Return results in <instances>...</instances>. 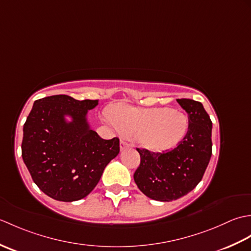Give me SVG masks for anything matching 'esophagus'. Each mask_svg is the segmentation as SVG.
Wrapping results in <instances>:
<instances>
[{"mask_svg": "<svg viewBox=\"0 0 251 251\" xmlns=\"http://www.w3.org/2000/svg\"><path fill=\"white\" fill-rule=\"evenodd\" d=\"M129 147H132L131 143L127 142V141H125V140H121V150H124V149L129 148Z\"/></svg>", "mask_w": 251, "mask_h": 251, "instance_id": "34e87169", "label": "esophagus"}]
</instances>
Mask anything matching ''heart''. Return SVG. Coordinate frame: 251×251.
Instances as JSON below:
<instances>
[{"label":"heart","mask_w":251,"mask_h":251,"mask_svg":"<svg viewBox=\"0 0 251 251\" xmlns=\"http://www.w3.org/2000/svg\"><path fill=\"white\" fill-rule=\"evenodd\" d=\"M110 121L123 134L137 138L140 145L153 152L177 146L188 129V117L182 112L166 108L140 109L120 103L109 111Z\"/></svg>","instance_id":"heart-1"}]
</instances>
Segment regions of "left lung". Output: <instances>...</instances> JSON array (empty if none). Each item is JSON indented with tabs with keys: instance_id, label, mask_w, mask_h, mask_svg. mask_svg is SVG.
<instances>
[{
	"instance_id": "8db88e82",
	"label": "left lung",
	"mask_w": 251,
	"mask_h": 251,
	"mask_svg": "<svg viewBox=\"0 0 251 251\" xmlns=\"http://www.w3.org/2000/svg\"><path fill=\"white\" fill-rule=\"evenodd\" d=\"M189 115L186 135L177 148L166 153L137 149L140 165L134 180L143 194L159 201H172L186 195L200 183L212 151V123L199 101L177 99Z\"/></svg>"
}]
</instances>
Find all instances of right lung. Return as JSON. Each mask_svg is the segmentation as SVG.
<instances>
[{"label": "right lung", "mask_w": 251, "mask_h": 251, "mask_svg": "<svg viewBox=\"0 0 251 251\" xmlns=\"http://www.w3.org/2000/svg\"><path fill=\"white\" fill-rule=\"evenodd\" d=\"M97 104L98 100L55 95L36 100L26 117L23 159L34 183L51 199H84L120 153L119 138L104 140L90 129L87 112Z\"/></svg>", "instance_id": "right-lung-1"}]
</instances>
